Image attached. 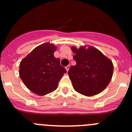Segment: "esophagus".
I'll return each instance as SVG.
<instances>
[{"label": "esophagus", "instance_id": "esophagus-1", "mask_svg": "<svg viewBox=\"0 0 132 132\" xmlns=\"http://www.w3.org/2000/svg\"><path fill=\"white\" fill-rule=\"evenodd\" d=\"M69 68H70V65H68V66H67V67H65V69H66V71H68L69 69Z\"/></svg>", "mask_w": 132, "mask_h": 132}]
</instances>
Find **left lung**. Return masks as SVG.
I'll return each instance as SVG.
<instances>
[{
  "label": "left lung",
  "mask_w": 132,
  "mask_h": 132,
  "mask_svg": "<svg viewBox=\"0 0 132 132\" xmlns=\"http://www.w3.org/2000/svg\"><path fill=\"white\" fill-rule=\"evenodd\" d=\"M76 65L69 68L68 75L74 89L80 94L93 96L101 93L110 83L113 75L112 61L91 45L79 48L72 46Z\"/></svg>",
  "instance_id": "8db88e82"
}]
</instances>
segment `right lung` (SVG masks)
<instances>
[{
	"instance_id": "add662e5",
	"label": "right lung",
	"mask_w": 132,
	"mask_h": 132,
	"mask_svg": "<svg viewBox=\"0 0 132 132\" xmlns=\"http://www.w3.org/2000/svg\"><path fill=\"white\" fill-rule=\"evenodd\" d=\"M57 46L50 42L38 45L20 63L19 75L26 87L39 96L54 91L67 71L54 57Z\"/></svg>"
}]
</instances>
